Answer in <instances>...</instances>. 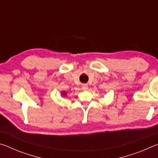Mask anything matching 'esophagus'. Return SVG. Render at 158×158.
I'll use <instances>...</instances> for the list:
<instances>
[{
    "label": "esophagus",
    "mask_w": 158,
    "mask_h": 158,
    "mask_svg": "<svg viewBox=\"0 0 158 158\" xmlns=\"http://www.w3.org/2000/svg\"><path fill=\"white\" fill-rule=\"evenodd\" d=\"M82 89L83 90H87L88 89V85L87 84H83L82 85Z\"/></svg>",
    "instance_id": "esophagus-1"
}]
</instances>
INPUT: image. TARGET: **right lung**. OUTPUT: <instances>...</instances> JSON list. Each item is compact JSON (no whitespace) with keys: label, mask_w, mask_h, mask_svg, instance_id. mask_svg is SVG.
I'll return each instance as SVG.
<instances>
[{"label":"right lung","mask_w":158,"mask_h":158,"mask_svg":"<svg viewBox=\"0 0 158 158\" xmlns=\"http://www.w3.org/2000/svg\"><path fill=\"white\" fill-rule=\"evenodd\" d=\"M62 94H63V95H64V96H65L66 95V93L65 92H62Z\"/></svg>","instance_id":"add662e5"}]
</instances>
